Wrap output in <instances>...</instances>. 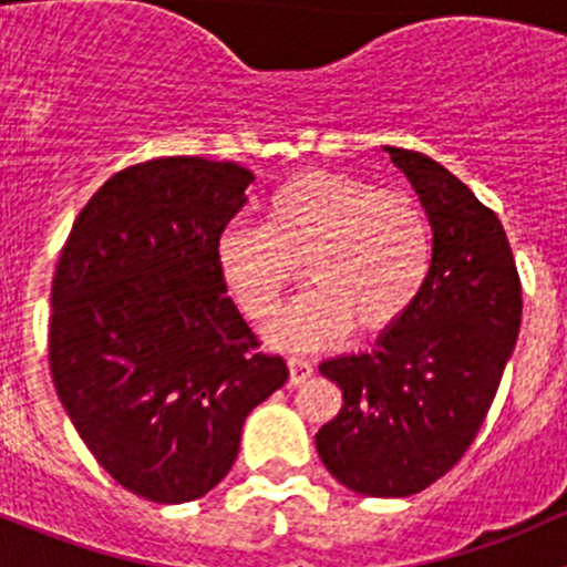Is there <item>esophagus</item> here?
Masks as SVG:
<instances>
[{"label":"esophagus","instance_id":"34e87169","mask_svg":"<svg viewBox=\"0 0 567 567\" xmlns=\"http://www.w3.org/2000/svg\"><path fill=\"white\" fill-rule=\"evenodd\" d=\"M288 368H290V386L305 384V381L312 375V364L301 357H290Z\"/></svg>","mask_w":567,"mask_h":567}]
</instances>
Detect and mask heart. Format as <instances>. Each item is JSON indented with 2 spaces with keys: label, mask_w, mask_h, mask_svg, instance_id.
Returning <instances> with one entry per match:
<instances>
[{
  "label": "heart",
  "mask_w": 567,
  "mask_h": 567,
  "mask_svg": "<svg viewBox=\"0 0 567 567\" xmlns=\"http://www.w3.org/2000/svg\"><path fill=\"white\" fill-rule=\"evenodd\" d=\"M214 260L249 320L271 318L301 271L310 285L279 312L268 340L312 351L348 326L375 334L409 316L431 279L433 230L411 194L307 169L268 194L260 227L241 219L221 227Z\"/></svg>",
  "instance_id": "b5f03b06"
}]
</instances>
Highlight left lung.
<instances>
[{
  "instance_id": "1",
  "label": "left lung",
  "mask_w": 567,
  "mask_h": 567,
  "mask_svg": "<svg viewBox=\"0 0 567 567\" xmlns=\"http://www.w3.org/2000/svg\"><path fill=\"white\" fill-rule=\"evenodd\" d=\"M433 230L420 301L368 353L320 362L342 390L316 433L323 466L362 496H411L477 436L522 326V282L505 227L472 188L422 153L384 147Z\"/></svg>"
}]
</instances>
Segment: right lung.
<instances>
[{
    "label": "right lung",
    "instance_id": "obj_1",
    "mask_svg": "<svg viewBox=\"0 0 567 567\" xmlns=\"http://www.w3.org/2000/svg\"><path fill=\"white\" fill-rule=\"evenodd\" d=\"M251 181L241 164L197 156L123 169L84 205L56 262V394L95 461L158 505L219 485L249 411L288 381L214 260Z\"/></svg>",
    "mask_w": 567,
    "mask_h": 567
}]
</instances>
